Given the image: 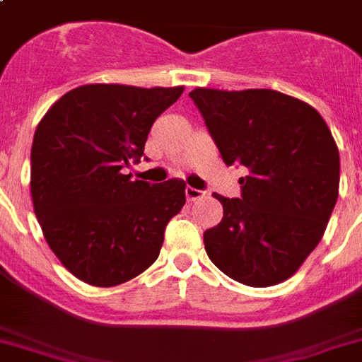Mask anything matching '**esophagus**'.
<instances>
[{"instance_id": "obj_1", "label": "esophagus", "mask_w": 362, "mask_h": 362, "mask_svg": "<svg viewBox=\"0 0 362 362\" xmlns=\"http://www.w3.org/2000/svg\"><path fill=\"white\" fill-rule=\"evenodd\" d=\"M204 194H206V193H204V191L194 189V187H189V185H187V187H185V197H187V200H191V202H193V200L202 199Z\"/></svg>"}]
</instances>
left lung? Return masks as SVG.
Masks as SVG:
<instances>
[{"mask_svg": "<svg viewBox=\"0 0 362 362\" xmlns=\"http://www.w3.org/2000/svg\"><path fill=\"white\" fill-rule=\"evenodd\" d=\"M226 165H244L240 199L215 193L220 224L204 233L207 257L253 288L290 279L320 242L339 197L337 144L303 100L272 89L189 93Z\"/></svg>", "mask_w": 362, "mask_h": 362, "instance_id": "obj_1", "label": "left lung"}]
</instances>
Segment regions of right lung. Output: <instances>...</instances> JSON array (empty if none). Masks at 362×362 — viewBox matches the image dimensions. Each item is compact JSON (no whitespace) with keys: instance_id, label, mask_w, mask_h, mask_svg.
Masks as SVG:
<instances>
[{"instance_id":"obj_1","label":"right lung","mask_w":362,"mask_h":362,"mask_svg":"<svg viewBox=\"0 0 362 362\" xmlns=\"http://www.w3.org/2000/svg\"><path fill=\"white\" fill-rule=\"evenodd\" d=\"M184 87L89 83L64 94L34 133L30 194L59 262L100 288L124 284L160 255L163 231L185 204L184 180L124 175L138 163L151 125Z\"/></svg>"}]
</instances>
